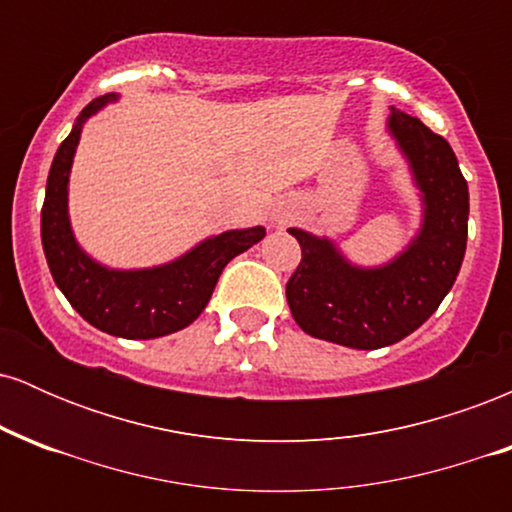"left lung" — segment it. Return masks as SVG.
Returning a JSON list of instances; mask_svg holds the SVG:
<instances>
[{
	"label": "left lung",
	"instance_id": "8db88e82",
	"mask_svg": "<svg viewBox=\"0 0 512 512\" xmlns=\"http://www.w3.org/2000/svg\"><path fill=\"white\" fill-rule=\"evenodd\" d=\"M385 129L421 204L409 243L387 262L363 267L332 238L289 228L303 250L286 284L293 320L310 337L363 351L419 330L448 296L467 250L469 190L455 151L419 117L397 108H390Z\"/></svg>",
	"mask_w": 512,
	"mask_h": 512
}]
</instances>
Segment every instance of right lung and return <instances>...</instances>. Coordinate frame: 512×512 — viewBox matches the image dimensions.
Returning <instances> with one entry per match:
<instances>
[{
	"instance_id": "right-lung-1",
	"label": "right lung",
	"mask_w": 512,
	"mask_h": 512,
	"mask_svg": "<svg viewBox=\"0 0 512 512\" xmlns=\"http://www.w3.org/2000/svg\"><path fill=\"white\" fill-rule=\"evenodd\" d=\"M117 93L93 98L52 158L40 238L57 289L96 330L122 339H156L185 330L207 308L228 262L264 238V226L233 228L199 240L195 248L156 267L115 269L81 248L69 219V175L84 125Z\"/></svg>"
}]
</instances>
